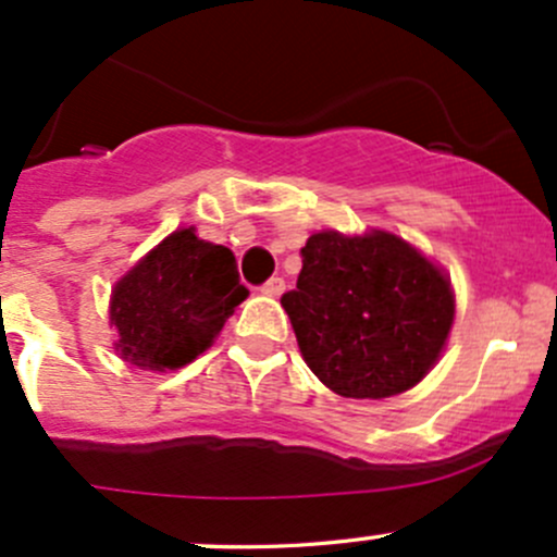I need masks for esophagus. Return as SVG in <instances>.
<instances>
[{
  "label": "esophagus",
  "instance_id": "1",
  "mask_svg": "<svg viewBox=\"0 0 557 557\" xmlns=\"http://www.w3.org/2000/svg\"><path fill=\"white\" fill-rule=\"evenodd\" d=\"M286 289V284H284V278H271V281H265V284H262L260 286V292H262V295H268V297H278L281 295V292H284Z\"/></svg>",
  "mask_w": 557,
  "mask_h": 557
}]
</instances>
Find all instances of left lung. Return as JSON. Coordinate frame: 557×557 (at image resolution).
Instances as JSON below:
<instances>
[{
  "label": "left lung",
  "mask_w": 557,
  "mask_h": 557,
  "mask_svg": "<svg viewBox=\"0 0 557 557\" xmlns=\"http://www.w3.org/2000/svg\"><path fill=\"white\" fill-rule=\"evenodd\" d=\"M281 297L313 375L341 397L386 399L423 381L450 335V281L386 231L313 233Z\"/></svg>",
  "instance_id": "1"
}]
</instances>
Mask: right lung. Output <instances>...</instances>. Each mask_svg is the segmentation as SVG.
I'll list each match as a JSON object with an SVG mask.
<instances>
[{
    "label": "right lung",
    "instance_id": "right-lung-1",
    "mask_svg": "<svg viewBox=\"0 0 557 557\" xmlns=\"http://www.w3.org/2000/svg\"><path fill=\"white\" fill-rule=\"evenodd\" d=\"M246 295L233 251L182 227L114 284L109 300V321L117 330L114 348L141 370L190 364Z\"/></svg>",
    "mask_w": 557,
    "mask_h": 557
}]
</instances>
